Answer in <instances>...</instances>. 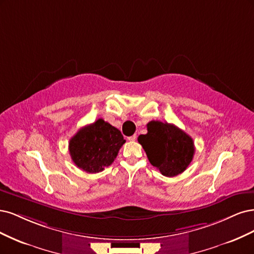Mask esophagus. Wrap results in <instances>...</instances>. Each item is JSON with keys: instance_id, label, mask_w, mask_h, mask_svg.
<instances>
[{"instance_id": "obj_1", "label": "esophagus", "mask_w": 254, "mask_h": 254, "mask_svg": "<svg viewBox=\"0 0 254 254\" xmlns=\"http://www.w3.org/2000/svg\"><path fill=\"white\" fill-rule=\"evenodd\" d=\"M127 139L129 141H135L136 139H137V135H132V136H129V137H127Z\"/></svg>"}]
</instances>
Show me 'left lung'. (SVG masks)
<instances>
[{
	"label": "left lung",
	"instance_id": "1",
	"mask_svg": "<svg viewBox=\"0 0 254 254\" xmlns=\"http://www.w3.org/2000/svg\"><path fill=\"white\" fill-rule=\"evenodd\" d=\"M148 133L138 137V142L163 176L173 177L189 167L195 152L193 139L174 125L150 121Z\"/></svg>",
	"mask_w": 254,
	"mask_h": 254
}]
</instances>
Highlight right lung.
Instances as JSON below:
<instances>
[{
    "mask_svg": "<svg viewBox=\"0 0 254 254\" xmlns=\"http://www.w3.org/2000/svg\"><path fill=\"white\" fill-rule=\"evenodd\" d=\"M126 142L121 132L103 119L80 128L68 143L75 165L87 173H98L111 166Z\"/></svg>",
    "mask_w": 254,
    "mask_h": 254,
    "instance_id": "right-lung-1",
    "label": "right lung"
}]
</instances>
